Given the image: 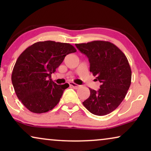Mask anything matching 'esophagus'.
<instances>
[{"mask_svg":"<svg viewBox=\"0 0 151 151\" xmlns=\"http://www.w3.org/2000/svg\"><path fill=\"white\" fill-rule=\"evenodd\" d=\"M69 84H70V86H72V87L75 88H79L80 86V85H78V84H77L73 83V82H71V83H70Z\"/></svg>","mask_w":151,"mask_h":151,"instance_id":"obj_1","label":"esophagus"}]
</instances>
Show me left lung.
<instances>
[{
  "instance_id": "8db88e82",
  "label": "left lung",
  "mask_w": 151,
  "mask_h": 151,
  "mask_svg": "<svg viewBox=\"0 0 151 151\" xmlns=\"http://www.w3.org/2000/svg\"><path fill=\"white\" fill-rule=\"evenodd\" d=\"M90 63V71L101 83L98 91L89 88L90 96L82 102L96 115H105L115 110L124 99L131 83V69L127 58L114 44L95 40L76 44Z\"/></svg>"
}]
</instances>
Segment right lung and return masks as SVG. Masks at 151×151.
<instances>
[{"instance_id": "right-lung-1", "label": "right lung", "mask_w": 151, "mask_h": 151, "mask_svg": "<svg viewBox=\"0 0 151 151\" xmlns=\"http://www.w3.org/2000/svg\"><path fill=\"white\" fill-rule=\"evenodd\" d=\"M76 51L69 43L47 40L34 43L19 55L12 71V82L18 98L29 111L46 113L58 104L69 85L55 84L51 79V73L66 55Z\"/></svg>"}]
</instances>
